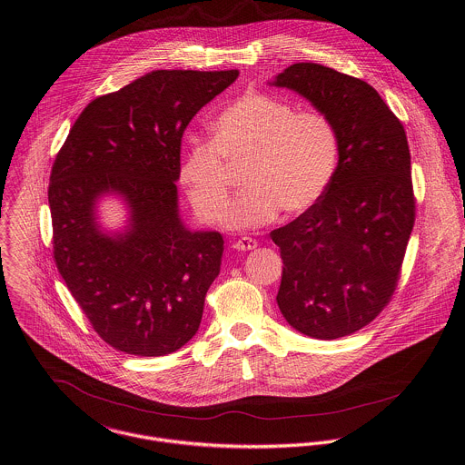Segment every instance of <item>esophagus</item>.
I'll list each match as a JSON object with an SVG mask.
<instances>
[{
  "label": "esophagus",
  "instance_id": "1",
  "mask_svg": "<svg viewBox=\"0 0 465 465\" xmlns=\"http://www.w3.org/2000/svg\"><path fill=\"white\" fill-rule=\"evenodd\" d=\"M233 248L237 252H250V250H255L257 248V241L252 239V237H242L239 241L233 242Z\"/></svg>",
  "mask_w": 465,
  "mask_h": 465
}]
</instances>
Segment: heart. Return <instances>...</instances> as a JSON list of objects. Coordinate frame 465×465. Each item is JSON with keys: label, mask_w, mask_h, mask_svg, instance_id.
Instances as JSON below:
<instances>
[{"label": "heart", "mask_w": 465, "mask_h": 465, "mask_svg": "<svg viewBox=\"0 0 465 465\" xmlns=\"http://www.w3.org/2000/svg\"><path fill=\"white\" fill-rule=\"evenodd\" d=\"M340 133L322 111L296 107L270 94H246L212 124V142L192 140L180 165L195 215L204 223L224 217L230 199L228 167L248 163L246 192L232 204L226 224L257 228L283 208L309 212L332 183L340 165Z\"/></svg>", "instance_id": "1"}]
</instances>
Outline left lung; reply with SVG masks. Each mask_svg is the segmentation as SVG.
Returning <instances> with one entry per match:
<instances>
[{
  "instance_id": "1",
  "label": "left lung",
  "mask_w": 465,
  "mask_h": 465,
  "mask_svg": "<svg viewBox=\"0 0 465 465\" xmlns=\"http://www.w3.org/2000/svg\"><path fill=\"white\" fill-rule=\"evenodd\" d=\"M287 88L340 133V165L314 208L272 232L283 261L277 303L287 323L316 340L349 336L390 302L415 223L402 124L361 79L316 63L285 68Z\"/></svg>"
}]
</instances>
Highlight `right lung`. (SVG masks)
<instances>
[{
  "label": "right lung",
  "mask_w": 465,
  "mask_h": 465,
  "mask_svg": "<svg viewBox=\"0 0 465 465\" xmlns=\"http://www.w3.org/2000/svg\"><path fill=\"white\" fill-rule=\"evenodd\" d=\"M237 77V70L151 72L90 102L55 158L48 188L55 264L96 334L120 352L165 356L199 329L224 241L190 230L180 215L182 138ZM109 194L128 210L114 232L97 221Z\"/></svg>",
  "instance_id": "1"
}]
</instances>
